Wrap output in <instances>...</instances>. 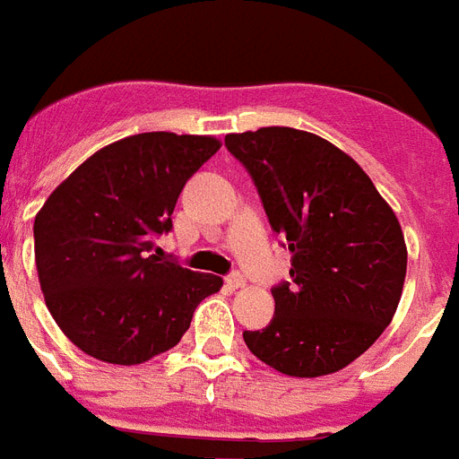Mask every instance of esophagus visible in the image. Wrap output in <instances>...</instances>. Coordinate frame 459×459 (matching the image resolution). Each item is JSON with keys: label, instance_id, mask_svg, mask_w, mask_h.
Instances as JSON below:
<instances>
[{"label": "esophagus", "instance_id": "esophagus-1", "mask_svg": "<svg viewBox=\"0 0 459 459\" xmlns=\"http://www.w3.org/2000/svg\"><path fill=\"white\" fill-rule=\"evenodd\" d=\"M225 283L230 286V289H241L246 283L244 274H238V272H232V274H227L225 276Z\"/></svg>", "mask_w": 459, "mask_h": 459}]
</instances>
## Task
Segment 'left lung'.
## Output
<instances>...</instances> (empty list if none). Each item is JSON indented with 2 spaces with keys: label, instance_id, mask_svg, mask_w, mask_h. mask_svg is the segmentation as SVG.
I'll list each match as a JSON object with an SVG mask.
<instances>
[{
  "label": "left lung",
  "instance_id": "8db88e82",
  "mask_svg": "<svg viewBox=\"0 0 459 459\" xmlns=\"http://www.w3.org/2000/svg\"><path fill=\"white\" fill-rule=\"evenodd\" d=\"M276 234L293 253L276 283L274 316L244 331L260 361L293 377L335 373L392 321L406 279V241L392 208L351 157L286 126L230 134Z\"/></svg>",
  "mask_w": 459,
  "mask_h": 459
}]
</instances>
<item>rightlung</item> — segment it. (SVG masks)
I'll return each instance as SVG.
<instances>
[{
  "label": "right lung",
  "mask_w": 459,
  "mask_h": 459,
  "mask_svg": "<svg viewBox=\"0 0 459 459\" xmlns=\"http://www.w3.org/2000/svg\"><path fill=\"white\" fill-rule=\"evenodd\" d=\"M221 150L211 135H128L98 150L34 218L48 312L89 357L134 366L180 342L222 279L159 257L185 183Z\"/></svg>",
  "instance_id": "add662e5"
}]
</instances>
